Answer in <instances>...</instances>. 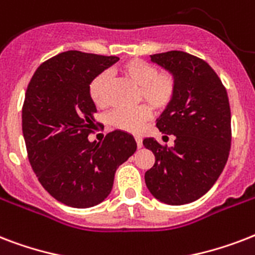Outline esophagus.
<instances>
[{
    "mask_svg": "<svg viewBox=\"0 0 255 255\" xmlns=\"http://www.w3.org/2000/svg\"><path fill=\"white\" fill-rule=\"evenodd\" d=\"M135 140H136V144H137V147L139 148L143 147V139H141L140 136H135Z\"/></svg>",
    "mask_w": 255,
    "mask_h": 255,
    "instance_id": "1",
    "label": "esophagus"
}]
</instances>
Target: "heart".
Here are the masks:
<instances>
[{
  "label": "heart",
  "instance_id": "b5f03b06",
  "mask_svg": "<svg viewBox=\"0 0 255 255\" xmlns=\"http://www.w3.org/2000/svg\"><path fill=\"white\" fill-rule=\"evenodd\" d=\"M120 71L139 86V99L145 100L153 110H164L173 100L177 82L169 71H159L155 65L139 58L124 62ZM108 86L110 75L106 71L98 74L88 86V95L98 107H106L108 104ZM149 106L141 104L131 110L116 108L108 114L107 123L120 131L137 132L151 118Z\"/></svg>",
  "mask_w": 255,
  "mask_h": 255
}]
</instances>
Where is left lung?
<instances>
[{
	"label": "left lung",
	"instance_id": "obj_1",
	"mask_svg": "<svg viewBox=\"0 0 255 255\" xmlns=\"http://www.w3.org/2000/svg\"><path fill=\"white\" fill-rule=\"evenodd\" d=\"M151 61L177 82L173 100L156 123L163 139L174 136V145L143 140L155 155L144 178L159 201L184 205L204 196L225 168L232 143L229 98L217 74L200 58L174 50L153 54Z\"/></svg>",
	"mask_w": 255,
	"mask_h": 255
}]
</instances>
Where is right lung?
Instances as JSON below:
<instances>
[{
	"label": "right lung",
	"instance_id": "right-lung-1",
	"mask_svg": "<svg viewBox=\"0 0 255 255\" xmlns=\"http://www.w3.org/2000/svg\"><path fill=\"white\" fill-rule=\"evenodd\" d=\"M118 57L70 50L43 62L34 73L22 107L29 161L42 186L65 205L91 208L111 193L116 169L136 151L133 136L112 131L90 141L95 104L91 81Z\"/></svg>",
	"mask_w": 255,
	"mask_h": 255
}]
</instances>
